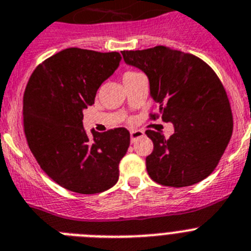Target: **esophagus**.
Returning <instances> with one entry per match:
<instances>
[{
  "mask_svg": "<svg viewBox=\"0 0 251 251\" xmlns=\"http://www.w3.org/2000/svg\"><path fill=\"white\" fill-rule=\"evenodd\" d=\"M144 136V131H141V130H131L130 131V139H131V143H136V141L139 140L140 138H143Z\"/></svg>",
  "mask_w": 251,
  "mask_h": 251,
  "instance_id": "esophagus-1",
  "label": "esophagus"
}]
</instances>
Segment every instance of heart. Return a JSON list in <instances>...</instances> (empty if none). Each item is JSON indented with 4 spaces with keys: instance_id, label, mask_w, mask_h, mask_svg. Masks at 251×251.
Segmentation results:
<instances>
[{
    "instance_id": "b5f03b06",
    "label": "heart",
    "mask_w": 251,
    "mask_h": 251,
    "mask_svg": "<svg viewBox=\"0 0 251 251\" xmlns=\"http://www.w3.org/2000/svg\"><path fill=\"white\" fill-rule=\"evenodd\" d=\"M134 74H136V73H135V72H126V73L124 74V79H125V78L131 77V75H134Z\"/></svg>"
}]
</instances>
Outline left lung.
I'll list each match as a JSON object with an SVG mask.
<instances>
[{"label": "left lung", "instance_id": "1", "mask_svg": "<svg viewBox=\"0 0 251 251\" xmlns=\"http://www.w3.org/2000/svg\"><path fill=\"white\" fill-rule=\"evenodd\" d=\"M126 64L149 78L150 96L159 115L172 123L169 139L147 130L154 149L147 156V171L154 182L187 187L215 171L232 135V112L217 74L202 59L167 47L121 51ZM155 120L158 115H150Z\"/></svg>", "mask_w": 251, "mask_h": 251}]
</instances>
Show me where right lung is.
<instances>
[{
    "label": "right lung",
    "instance_id": "1",
    "mask_svg": "<svg viewBox=\"0 0 251 251\" xmlns=\"http://www.w3.org/2000/svg\"><path fill=\"white\" fill-rule=\"evenodd\" d=\"M117 51L68 48L32 72L24 93V130L40 168L63 188L82 195L107 191L119 180V164L130 132L117 127L88 136L83 110L116 71Z\"/></svg>",
    "mask_w": 251,
    "mask_h": 251
}]
</instances>
